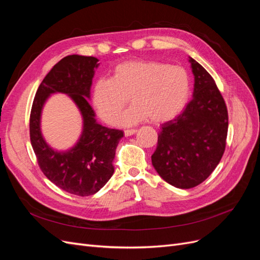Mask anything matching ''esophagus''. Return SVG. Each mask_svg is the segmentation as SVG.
Returning <instances> with one entry per match:
<instances>
[{
  "label": "esophagus",
  "instance_id": "34e87169",
  "mask_svg": "<svg viewBox=\"0 0 260 260\" xmlns=\"http://www.w3.org/2000/svg\"><path fill=\"white\" fill-rule=\"evenodd\" d=\"M136 132H137V129H128V130H124V136H125V137H130V136L135 135Z\"/></svg>",
  "mask_w": 260,
  "mask_h": 260
}]
</instances>
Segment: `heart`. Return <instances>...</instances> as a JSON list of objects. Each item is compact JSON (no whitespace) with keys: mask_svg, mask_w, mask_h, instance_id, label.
<instances>
[{"mask_svg":"<svg viewBox=\"0 0 260 260\" xmlns=\"http://www.w3.org/2000/svg\"><path fill=\"white\" fill-rule=\"evenodd\" d=\"M191 94L186 69L160 61H127L115 67L112 78H101L92 89V104L106 123L117 122L130 99L133 106L119 119L131 125L149 118L162 122L185 107Z\"/></svg>","mask_w":260,"mask_h":260,"instance_id":"heart-1","label":"heart"}]
</instances>
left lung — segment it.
Wrapping results in <instances>:
<instances>
[{"label":"left lung","mask_w":260,"mask_h":260,"mask_svg":"<svg viewBox=\"0 0 260 260\" xmlns=\"http://www.w3.org/2000/svg\"><path fill=\"white\" fill-rule=\"evenodd\" d=\"M193 99L175 119L161 124L152 155L155 170L178 188H191L216 169L225 148L228 111L212 77L192 57Z\"/></svg>","instance_id":"left-lung-1"}]
</instances>
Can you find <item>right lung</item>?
<instances>
[{
    "mask_svg": "<svg viewBox=\"0 0 260 260\" xmlns=\"http://www.w3.org/2000/svg\"><path fill=\"white\" fill-rule=\"evenodd\" d=\"M99 59L93 56L68 55L45 76L32 103L30 114V140L45 177L70 194L89 196L103 187L114 174L113 160L123 132L100 124L92 109L90 90ZM71 98L83 117V131L76 144L57 151L46 142L41 131L44 104L52 93Z\"/></svg>",
    "mask_w": 260,
    "mask_h": 260,
    "instance_id": "1",
    "label": "right lung"
}]
</instances>
